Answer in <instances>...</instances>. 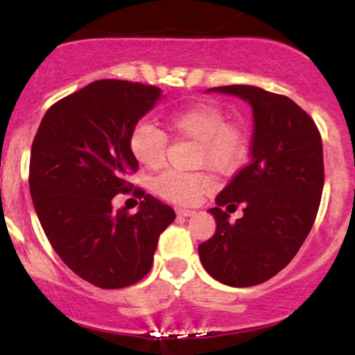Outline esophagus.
Instances as JSON below:
<instances>
[{
    "instance_id": "1",
    "label": "esophagus",
    "mask_w": 355,
    "mask_h": 355,
    "mask_svg": "<svg viewBox=\"0 0 355 355\" xmlns=\"http://www.w3.org/2000/svg\"><path fill=\"white\" fill-rule=\"evenodd\" d=\"M195 211L193 210H189V209H177V215L178 217H191Z\"/></svg>"
}]
</instances>
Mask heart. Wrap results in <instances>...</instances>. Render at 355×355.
Segmentation results:
<instances>
[{
  "label": "heart",
  "mask_w": 355,
  "mask_h": 355,
  "mask_svg": "<svg viewBox=\"0 0 355 355\" xmlns=\"http://www.w3.org/2000/svg\"><path fill=\"white\" fill-rule=\"evenodd\" d=\"M170 132L197 141L195 166H209L217 173H232L242 165L247 155V132L237 121H227V113L218 105L195 103L173 110L164 116ZM132 157L146 168L165 164L166 135L153 125L141 123L133 128L128 140ZM214 189V178L207 172L166 170L153 180V190L165 200L178 205H197Z\"/></svg>",
  "instance_id": "b5f03b06"
}]
</instances>
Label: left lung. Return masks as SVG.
I'll return each mask as SVG.
<instances>
[{"label": "left lung", "instance_id": "obj_1", "mask_svg": "<svg viewBox=\"0 0 355 355\" xmlns=\"http://www.w3.org/2000/svg\"><path fill=\"white\" fill-rule=\"evenodd\" d=\"M207 92L247 101L254 112L252 160L215 198L214 237L198 245L203 268L230 287H252L279 274L311 232L324 189L322 138L299 105L250 85ZM242 205L244 217L230 222Z\"/></svg>", "mask_w": 355, "mask_h": 355}]
</instances>
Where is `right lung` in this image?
Returning a JSON list of instances; mask_svg holds the SVG:
<instances>
[{"label": "right lung", "mask_w": 355, "mask_h": 355, "mask_svg": "<svg viewBox=\"0 0 355 355\" xmlns=\"http://www.w3.org/2000/svg\"><path fill=\"white\" fill-rule=\"evenodd\" d=\"M162 89L125 80H98L56 101L31 145L30 193L60 259L87 282L121 288L148 274L158 237L175 220L172 207L144 197L140 209L113 210L138 170L128 140Z\"/></svg>", "instance_id": "1"}]
</instances>
